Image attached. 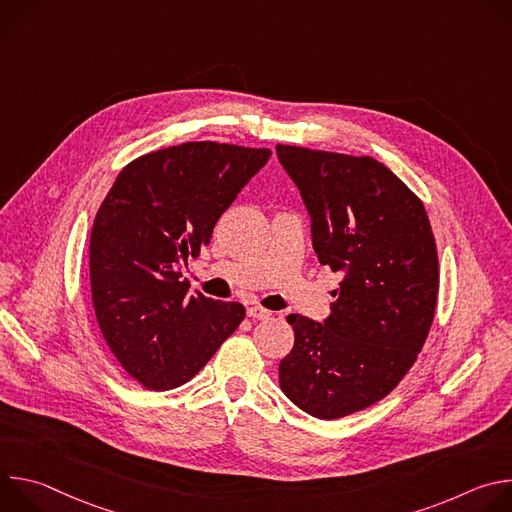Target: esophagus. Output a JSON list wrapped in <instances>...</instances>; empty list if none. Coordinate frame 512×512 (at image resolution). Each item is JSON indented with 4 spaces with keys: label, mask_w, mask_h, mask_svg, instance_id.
<instances>
[{
    "label": "esophagus",
    "mask_w": 512,
    "mask_h": 512,
    "mask_svg": "<svg viewBox=\"0 0 512 512\" xmlns=\"http://www.w3.org/2000/svg\"><path fill=\"white\" fill-rule=\"evenodd\" d=\"M247 316L255 318V320H267L271 316V312L261 306H251V308H247Z\"/></svg>",
    "instance_id": "esophagus-1"
}]
</instances>
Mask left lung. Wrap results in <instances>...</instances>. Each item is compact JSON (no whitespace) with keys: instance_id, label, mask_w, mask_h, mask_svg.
I'll return each mask as SVG.
<instances>
[{"instance_id":"1","label":"left lung","mask_w":512,"mask_h":512,"mask_svg":"<svg viewBox=\"0 0 512 512\" xmlns=\"http://www.w3.org/2000/svg\"><path fill=\"white\" fill-rule=\"evenodd\" d=\"M312 218L322 265L342 275L320 324L289 314L294 348L279 387L318 419L375 405L407 375L429 334L440 269L423 202L381 162L277 145Z\"/></svg>"}]
</instances>
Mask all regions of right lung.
<instances>
[{"instance_id": "1", "label": "right lung", "mask_w": 512, "mask_h": 512, "mask_svg": "<svg viewBox=\"0 0 512 512\" xmlns=\"http://www.w3.org/2000/svg\"><path fill=\"white\" fill-rule=\"evenodd\" d=\"M271 150L188 141L127 164L91 231L93 306L121 367L145 389L188 383L245 318L239 302L190 296L182 269Z\"/></svg>"}]
</instances>
